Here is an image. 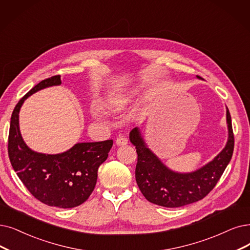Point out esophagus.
<instances>
[{
    "label": "esophagus",
    "mask_w": 250,
    "mask_h": 250,
    "mask_svg": "<svg viewBox=\"0 0 250 250\" xmlns=\"http://www.w3.org/2000/svg\"><path fill=\"white\" fill-rule=\"evenodd\" d=\"M116 144H117V146H125V145L128 144V139L124 135H120L117 138Z\"/></svg>",
    "instance_id": "34e87169"
}]
</instances>
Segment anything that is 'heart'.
Wrapping results in <instances>:
<instances>
[{
	"label": "heart",
	"mask_w": 250,
	"mask_h": 250,
	"mask_svg": "<svg viewBox=\"0 0 250 250\" xmlns=\"http://www.w3.org/2000/svg\"><path fill=\"white\" fill-rule=\"evenodd\" d=\"M127 102H128V99H127L126 97H121V98L117 99L116 103H114V105H116V106H118V107H121V106H123Z\"/></svg>",
	"instance_id": "b5f03b06"
}]
</instances>
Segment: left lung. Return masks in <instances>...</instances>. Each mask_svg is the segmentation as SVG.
I'll list each match as a JSON object with an SVG mask.
<instances>
[{
    "mask_svg": "<svg viewBox=\"0 0 250 250\" xmlns=\"http://www.w3.org/2000/svg\"><path fill=\"white\" fill-rule=\"evenodd\" d=\"M229 139L226 147L210 163L193 173H175L161 162L146 147L137 128L129 134L135 146L137 164L135 179L147 201L163 207H181L201 200L212 191L234 151V133L231 115L227 109Z\"/></svg>",
    "mask_w": 250,
    "mask_h": 250,
    "instance_id": "8db88e82",
    "label": "left lung"
}]
</instances>
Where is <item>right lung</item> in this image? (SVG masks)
<instances>
[{
  "label": "right lung",
  "mask_w": 250,
  "mask_h": 250,
  "mask_svg": "<svg viewBox=\"0 0 250 250\" xmlns=\"http://www.w3.org/2000/svg\"><path fill=\"white\" fill-rule=\"evenodd\" d=\"M59 84L61 75L45 79L18 102L10 122L8 155L18 177L39 201L48 206L72 208L83 204L93 192L98 167L106 160L113 139L77 144L57 155L36 153L26 146L19 131V109L29 95Z\"/></svg>",
  "instance_id": "1"
}]
</instances>
